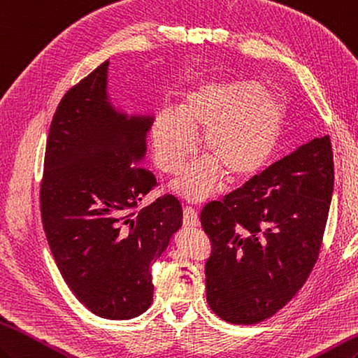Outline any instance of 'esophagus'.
<instances>
[{
	"label": "esophagus",
	"mask_w": 358,
	"mask_h": 358,
	"mask_svg": "<svg viewBox=\"0 0 358 358\" xmlns=\"http://www.w3.org/2000/svg\"><path fill=\"white\" fill-rule=\"evenodd\" d=\"M184 225L185 227H199V216L193 206H185L184 208Z\"/></svg>",
	"instance_id": "34e87169"
}]
</instances>
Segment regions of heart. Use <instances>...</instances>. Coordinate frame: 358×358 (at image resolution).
Wrapping results in <instances>:
<instances>
[{
	"label": "heart",
	"mask_w": 358,
	"mask_h": 358,
	"mask_svg": "<svg viewBox=\"0 0 358 358\" xmlns=\"http://www.w3.org/2000/svg\"><path fill=\"white\" fill-rule=\"evenodd\" d=\"M285 106L279 94L257 81L202 79L182 98L179 110L164 107L152 124L156 165L179 173L196 152V130H205L208 157L188 166L173 188L189 201H203L222 174L243 178L259 171L279 144Z\"/></svg>",
	"instance_id": "1"
}]
</instances>
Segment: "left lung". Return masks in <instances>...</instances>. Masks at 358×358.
Masks as SVG:
<instances>
[{
  "label": "left lung",
  "mask_w": 358,
  "mask_h": 358,
  "mask_svg": "<svg viewBox=\"0 0 358 358\" xmlns=\"http://www.w3.org/2000/svg\"><path fill=\"white\" fill-rule=\"evenodd\" d=\"M334 161L329 136L315 138L203 206L211 242L206 301L222 320L264 322L296 296L319 257Z\"/></svg>",
  "instance_id": "1"
}]
</instances>
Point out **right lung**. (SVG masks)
<instances>
[{
  "label": "right lung",
  "instance_id": "obj_1",
  "mask_svg": "<svg viewBox=\"0 0 358 358\" xmlns=\"http://www.w3.org/2000/svg\"><path fill=\"white\" fill-rule=\"evenodd\" d=\"M108 61L62 96L53 115L39 192L47 242L62 279L102 319L138 317L153 301L152 265L182 227V206L139 166L153 116L116 110Z\"/></svg>",
  "mask_w": 358,
  "mask_h": 358
}]
</instances>
